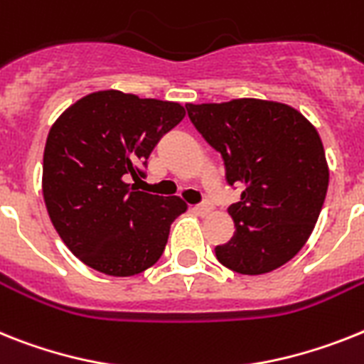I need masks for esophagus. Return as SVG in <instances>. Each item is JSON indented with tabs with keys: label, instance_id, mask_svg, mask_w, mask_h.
<instances>
[{
	"label": "esophagus",
	"instance_id": "obj_1",
	"mask_svg": "<svg viewBox=\"0 0 364 364\" xmlns=\"http://www.w3.org/2000/svg\"><path fill=\"white\" fill-rule=\"evenodd\" d=\"M194 210H196L200 216H209L210 213H213V205L205 201V203H200V205L194 207Z\"/></svg>",
	"mask_w": 364,
	"mask_h": 364
}]
</instances>
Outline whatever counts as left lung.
I'll return each mask as SVG.
<instances>
[{"label": "left lung", "instance_id": "8db88e82", "mask_svg": "<svg viewBox=\"0 0 364 364\" xmlns=\"http://www.w3.org/2000/svg\"><path fill=\"white\" fill-rule=\"evenodd\" d=\"M187 111L224 157L229 185H244L240 201L229 207L237 231L216 246V259L244 276L283 267L311 237L328 192L316 127L294 107L257 97L188 103Z\"/></svg>", "mask_w": 364, "mask_h": 364}]
</instances>
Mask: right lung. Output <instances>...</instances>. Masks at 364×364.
<instances>
[{"mask_svg": "<svg viewBox=\"0 0 364 364\" xmlns=\"http://www.w3.org/2000/svg\"><path fill=\"white\" fill-rule=\"evenodd\" d=\"M181 103L97 90L51 125L44 148L42 194L51 224L70 252L94 270L135 276L163 255L179 196L136 188L159 139L185 118Z\"/></svg>", "mask_w": 364, "mask_h": 364, "instance_id": "1", "label": "right lung"}]
</instances>
